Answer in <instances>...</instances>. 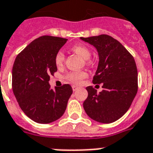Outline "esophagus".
Returning a JSON list of instances; mask_svg holds the SVG:
<instances>
[{"label": "esophagus", "mask_w": 153, "mask_h": 153, "mask_svg": "<svg viewBox=\"0 0 153 153\" xmlns=\"http://www.w3.org/2000/svg\"><path fill=\"white\" fill-rule=\"evenodd\" d=\"M78 89H79V86H72V90H73V91H76Z\"/></svg>", "instance_id": "obj_1"}]
</instances>
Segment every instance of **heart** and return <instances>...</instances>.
I'll return each instance as SVG.
<instances>
[{"mask_svg":"<svg viewBox=\"0 0 153 153\" xmlns=\"http://www.w3.org/2000/svg\"><path fill=\"white\" fill-rule=\"evenodd\" d=\"M71 50L74 51V53H76L78 55H79L82 58H83L85 60L89 59L91 58V51L89 50L88 48H86L84 45L82 44H75L74 46L71 47ZM65 59V55L62 51H59L56 54L55 58V65L58 67H62L63 64ZM86 77V73L83 71H73L67 74V80L72 83L74 84H79L82 82V80L85 79Z\"/></svg>","mask_w":153,"mask_h":153,"instance_id":"b5f03b06","label":"heart"}]
</instances>
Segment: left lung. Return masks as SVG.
Here are the masks:
<instances>
[{
  "label": "left lung",
  "mask_w": 153,
  "mask_h": 153,
  "mask_svg": "<svg viewBox=\"0 0 153 153\" xmlns=\"http://www.w3.org/2000/svg\"><path fill=\"white\" fill-rule=\"evenodd\" d=\"M96 48L98 65L93 83H102L97 93L87 86L88 97L83 108L91 119L100 123H112L121 118L129 109L137 93V69L135 60L122 44L107 35L80 37Z\"/></svg>",
  "instance_id": "obj_1"
}]
</instances>
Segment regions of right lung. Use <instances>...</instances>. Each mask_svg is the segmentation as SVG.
Returning a JSON list of instances; mask_svg holds the SVG:
<instances>
[{"instance_id": "1", "label": "right lung", "mask_w": 153, "mask_h": 153, "mask_svg": "<svg viewBox=\"0 0 153 153\" xmlns=\"http://www.w3.org/2000/svg\"><path fill=\"white\" fill-rule=\"evenodd\" d=\"M67 39L44 36L30 43L16 56L13 67V91L20 109L30 119L48 124L60 118L72 94L69 84L55 90L50 75L57 71L55 55Z\"/></svg>"}]
</instances>
